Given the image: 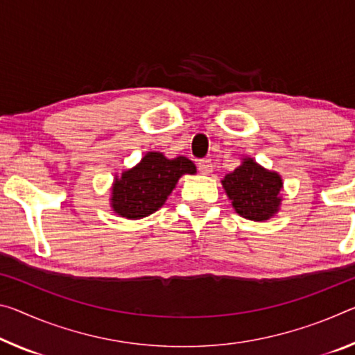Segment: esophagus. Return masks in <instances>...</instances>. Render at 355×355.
Here are the masks:
<instances>
[{"instance_id": "1", "label": "esophagus", "mask_w": 355, "mask_h": 355, "mask_svg": "<svg viewBox=\"0 0 355 355\" xmlns=\"http://www.w3.org/2000/svg\"><path fill=\"white\" fill-rule=\"evenodd\" d=\"M198 171L202 173V175H207V173H210L213 171L211 161L210 159H200L198 162Z\"/></svg>"}]
</instances>
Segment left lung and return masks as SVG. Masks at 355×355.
Listing matches in <instances>:
<instances>
[{
	"label": "left lung",
	"mask_w": 355,
	"mask_h": 355,
	"mask_svg": "<svg viewBox=\"0 0 355 355\" xmlns=\"http://www.w3.org/2000/svg\"><path fill=\"white\" fill-rule=\"evenodd\" d=\"M223 187L240 216L263 221L278 211L283 182L278 173L266 171L252 159H245L224 177Z\"/></svg>",
	"instance_id": "1"
}]
</instances>
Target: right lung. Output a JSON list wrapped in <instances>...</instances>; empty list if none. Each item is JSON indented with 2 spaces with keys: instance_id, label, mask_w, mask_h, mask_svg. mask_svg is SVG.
Segmentation results:
<instances>
[{
  "instance_id": "obj_1",
  "label": "right lung",
  "mask_w": 355,
  "mask_h": 355,
  "mask_svg": "<svg viewBox=\"0 0 355 355\" xmlns=\"http://www.w3.org/2000/svg\"><path fill=\"white\" fill-rule=\"evenodd\" d=\"M194 172L193 161L184 156L167 159L162 153H147L136 167L115 180L114 210L128 219L148 216L162 207L180 177Z\"/></svg>"
}]
</instances>
